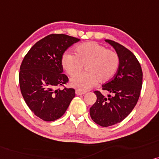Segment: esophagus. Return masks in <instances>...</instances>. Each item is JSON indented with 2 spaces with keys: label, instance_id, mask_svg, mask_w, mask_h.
Wrapping results in <instances>:
<instances>
[{
  "label": "esophagus",
  "instance_id": "obj_1",
  "mask_svg": "<svg viewBox=\"0 0 159 159\" xmlns=\"http://www.w3.org/2000/svg\"><path fill=\"white\" fill-rule=\"evenodd\" d=\"M86 91H82V90H79V89H77L75 91V94L77 95H82V94H86Z\"/></svg>",
  "mask_w": 159,
  "mask_h": 159
}]
</instances>
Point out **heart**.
Listing matches in <instances>:
<instances>
[{
    "mask_svg": "<svg viewBox=\"0 0 159 159\" xmlns=\"http://www.w3.org/2000/svg\"><path fill=\"white\" fill-rule=\"evenodd\" d=\"M62 64L70 76L80 73L84 65L86 73L72 78V86L79 90L92 88L97 81L104 83L115 75L120 64L118 54L107 49L96 42H86L75 48V54L66 52L62 57Z\"/></svg>",
    "mask_w": 159,
    "mask_h": 159,
    "instance_id": "1",
    "label": "heart"
}]
</instances>
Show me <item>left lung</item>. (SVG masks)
<instances>
[{
    "label": "left lung",
    "instance_id": "1",
    "mask_svg": "<svg viewBox=\"0 0 159 159\" xmlns=\"http://www.w3.org/2000/svg\"><path fill=\"white\" fill-rule=\"evenodd\" d=\"M117 52L120 64L111 81L102 85V90L113 94L106 98L95 91L97 101L89 110L92 119L103 127L121 122L128 116L138 101L143 85V71L133 53L112 40H105Z\"/></svg>",
    "mask_w": 159,
    "mask_h": 159
}]
</instances>
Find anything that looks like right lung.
<instances>
[{
  "label": "right lung",
  "mask_w": 159,
  "mask_h": 159,
  "mask_svg": "<svg viewBox=\"0 0 159 159\" xmlns=\"http://www.w3.org/2000/svg\"><path fill=\"white\" fill-rule=\"evenodd\" d=\"M79 41L65 34H51L32 46L20 65L19 82L23 98L30 111L45 121L62 117L75 96L74 89L65 86L69 80L62 73V57Z\"/></svg>",
  "instance_id": "add662e5"
}]
</instances>
